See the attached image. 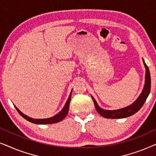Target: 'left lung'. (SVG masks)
Wrapping results in <instances>:
<instances>
[{
  "label": "left lung",
  "instance_id": "left-lung-1",
  "mask_svg": "<svg viewBox=\"0 0 156 156\" xmlns=\"http://www.w3.org/2000/svg\"><path fill=\"white\" fill-rule=\"evenodd\" d=\"M144 64L145 65V67H146V81H145L144 88L143 89L142 93L140 94V95L138 97V99H136V101H134L131 105L118 110H104L98 106L97 101H95V99H94L93 97H91L93 99L94 104L96 109H97V112L99 113L101 116L107 119L126 118V117L132 116V115L136 114V113L142 107L143 105H144L145 103V101H146L147 97H148L149 94H150L151 85L150 71H149L148 66H147L146 64L144 62Z\"/></svg>",
  "mask_w": 156,
  "mask_h": 156
}]
</instances>
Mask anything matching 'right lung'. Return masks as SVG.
Listing matches in <instances>:
<instances>
[{"label": "right lung", "instance_id": "add662e5", "mask_svg": "<svg viewBox=\"0 0 156 156\" xmlns=\"http://www.w3.org/2000/svg\"><path fill=\"white\" fill-rule=\"evenodd\" d=\"M72 91L71 93H70L69 97L68 98L67 102H66L65 107L62 108V110L59 113H58L57 115H55V116L51 117V118H49V119H32L30 117H28L27 116H26V115L23 114V113L21 112L16 106H15V107H16V110L18 111V112L20 114V115H21V116H22L25 119H26L27 121H28L31 123H36V124H50V123H57V122H59V121H61L62 120H63L68 114V111H69V103H70V101H71Z\"/></svg>", "mask_w": 156, "mask_h": 156}]
</instances>
